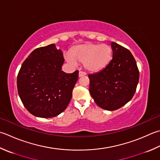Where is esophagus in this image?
Wrapping results in <instances>:
<instances>
[{"label":"esophagus","mask_w":160,"mask_h":160,"mask_svg":"<svg viewBox=\"0 0 160 160\" xmlns=\"http://www.w3.org/2000/svg\"><path fill=\"white\" fill-rule=\"evenodd\" d=\"M86 75L85 72H83V71H80L79 72V74H78V76L79 77H82V76H84Z\"/></svg>","instance_id":"obj_1"}]
</instances>
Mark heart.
Listing matches in <instances>:
<instances>
[{
    "label": "heart",
    "instance_id": "obj_1",
    "mask_svg": "<svg viewBox=\"0 0 160 160\" xmlns=\"http://www.w3.org/2000/svg\"><path fill=\"white\" fill-rule=\"evenodd\" d=\"M112 52V47L108 44L88 43L73 47L70 54L66 55V59L74 66L78 65V62H84L86 70L98 72L110 62Z\"/></svg>",
    "mask_w": 160,
    "mask_h": 160
}]
</instances>
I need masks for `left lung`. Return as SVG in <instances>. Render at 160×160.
<instances>
[{
  "label": "left lung",
  "mask_w": 160,
  "mask_h": 160,
  "mask_svg": "<svg viewBox=\"0 0 160 160\" xmlns=\"http://www.w3.org/2000/svg\"><path fill=\"white\" fill-rule=\"evenodd\" d=\"M112 59L106 67L89 74V93L96 105L114 111L129 102L136 92L139 72L129 50L111 42Z\"/></svg>",
  "instance_id": "obj_1"
}]
</instances>
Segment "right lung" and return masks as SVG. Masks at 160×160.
Here are the masks:
<instances>
[{
	"instance_id": "right-lung-1",
	"label": "right lung",
	"mask_w": 160,
	"mask_h": 160,
	"mask_svg": "<svg viewBox=\"0 0 160 160\" xmlns=\"http://www.w3.org/2000/svg\"><path fill=\"white\" fill-rule=\"evenodd\" d=\"M64 59L55 44L36 48L22 64L17 76L18 96L27 110L52 118L65 110L78 79V71H62Z\"/></svg>"
}]
</instances>
